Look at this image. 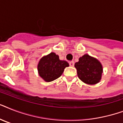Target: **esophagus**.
<instances>
[{"label":"esophagus","instance_id":"1","mask_svg":"<svg viewBox=\"0 0 123 123\" xmlns=\"http://www.w3.org/2000/svg\"><path fill=\"white\" fill-rule=\"evenodd\" d=\"M74 64H75V62L73 61H71L69 62V65H70V66H71V67H73V66H74Z\"/></svg>","mask_w":123,"mask_h":123}]
</instances>
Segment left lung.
I'll return each instance as SVG.
<instances>
[{
	"mask_svg": "<svg viewBox=\"0 0 123 123\" xmlns=\"http://www.w3.org/2000/svg\"><path fill=\"white\" fill-rule=\"evenodd\" d=\"M79 79L85 84L94 85L100 82L103 73V66L96 59L85 54L75 64Z\"/></svg>",
	"mask_w": 123,
	"mask_h": 123,
	"instance_id": "8db88e82",
	"label": "left lung"
}]
</instances>
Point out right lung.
<instances>
[{"label":"right lung","instance_id":"right-lung-1","mask_svg":"<svg viewBox=\"0 0 123 123\" xmlns=\"http://www.w3.org/2000/svg\"><path fill=\"white\" fill-rule=\"evenodd\" d=\"M69 66L66 61L59 59V57L54 52L44 55L37 64L38 74L45 82H50L58 79L62 75L64 70Z\"/></svg>","mask_w":123,"mask_h":123}]
</instances>
